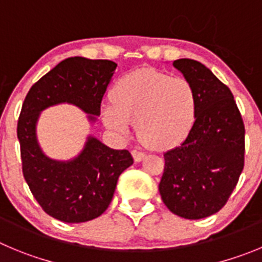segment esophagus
<instances>
[{
  "instance_id": "obj_1",
  "label": "esophagus",
  "mask_w": 262,
  "mask_h": 262,
  "mask_svg": "<svg viewBox=\"0 0 262 262\" xmlns=\"http://www.w3.org/2000/svg\"><path fill=\"white\" fill-rule=\"evenodd\" d=\"M132 155H133L134 160H136V161H141L143 158H145L146 154L142 152V151H139V150H133V151H132Z\"/></svg>"
}]
</instances>
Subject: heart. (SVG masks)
Returning a JSON list of instances; mask_svg holds the SVG:
<instances>
[{"instance_id":"obj_1","label":"heart","mask_w":262,"mask_h":262,"mask_svg":"<svg viewBox=\"0 0 262 262\" xmlns=\"http://www.w3.org/2000/svg\"><path fill=\"white\" fill-rule=\"evenodd\" d=\"M112 103L102 107L107 128L126 137L137 123L141 142L165 148L181 142L196 116V93L183 77L141 68L121 77L112 89Z\"/></svg>"}]
</instances>
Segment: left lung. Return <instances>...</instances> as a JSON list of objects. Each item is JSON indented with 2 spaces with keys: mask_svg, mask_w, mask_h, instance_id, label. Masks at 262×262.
I'll use <instances>...</instances> for the list:
<instances>
[{
  "mask_svg": "<svg viewBox=\"0 0 262 262\" xmlns=\"http://www.w3.org/2000/svg\"><path fill=\"white\" fill-rule=\"evenodd\" d=\"M196 93V116L186 138L164 154L159 183L172 213L187 220L214 214L226 204L244 167V124L230 89L194 59L173 62Z\"/></svg>",
  "mask_w": 262,
  "mask_h": 262,
  "instance_id": "8db88e82",
  "label": "left lung"
}]
</instances>
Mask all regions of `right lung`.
I'll use <instances>...</instances> for the list:
<instances>
[{"mask_svg":"<svg viewBox=\"0 0 262 262\" xmlns=\"http://www.w3.org/2000/svg\"><path fill=\"white\" fill-rule=\"evenodd\" d=\"M116 67L112 60L67 58L32 85L21 106L16 132L24 180L41 208L59 221L79 224L101 216L133 158L128 150L110 148L92 136L72 160L48 158L36 134L40 112L70 103L89 114L94 123Z\"/></svg>","mask_w":262,"mask_h":262,"instance_id":"add662e5","label":"right lung"}]
</instances>
